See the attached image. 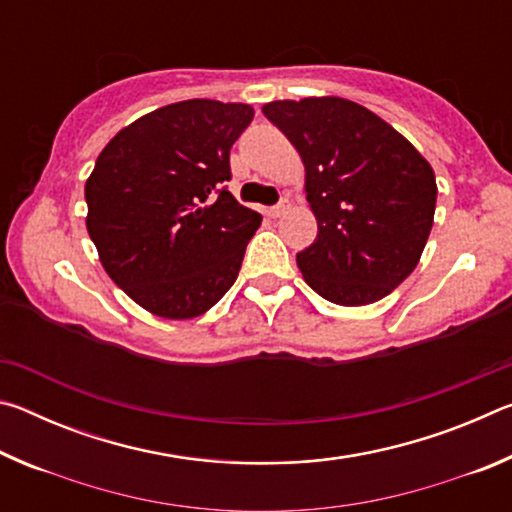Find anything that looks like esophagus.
Segmentation results:
<instances>
[{"label": "esophagus", "instance_id": "esophagus-1", "mask_svg": "<svg viewBox=\"0 0 512 512\" xmlns=\"http://www.w3.org/2000/svg\"><path fill=\"white\" fill-rule=\"evenodd\" d=\"M287 210H289V198H280V203L273 205L271 212H268V214H271L273 219H277V216H282Z\"/></svg>", "mask_w": 512, "mask_h": 512}]
</instances>
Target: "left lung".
<instances>
[{
    "label": "left lung",
    "mask_w": 512,
    "mask_h": 512,
    "mask_svg": "<svg viewBox=\"0 0 512 512\" xmlns=\"http://www.w3.org/2000/svg\"><path fill=\"white\" fill-rule=\"evenodd\" d=\"M264 115L305 164L318 235L296 255L318 296L361 307L413 273L436 212V176L391 124L341 97L271 101Z\"/></svg>",
    "instance_id": "left-lung-1"
}]
</instances>
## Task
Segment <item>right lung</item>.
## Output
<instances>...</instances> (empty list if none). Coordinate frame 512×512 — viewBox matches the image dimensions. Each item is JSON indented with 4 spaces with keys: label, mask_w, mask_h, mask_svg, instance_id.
Instances as JSON below:
<instances>
[{
    "label": "right lung",
    "mask_w": 512,
    "mask_h": 512,
    "mask_svg": "<svg viewBox=\"0 0 512 512\" xmlns=\"http://www.w3.org/2000/svg\"><path fill=\"white\" fill-rule=\"evenodd\" d=\"M248 103L178 101L121 128L85 183L88 235L112 282L151 314H205L235 284L262 214L237 203L230 149Z\"/></svg>",
    "instance_id": "obj_1"
}]
</instances>
